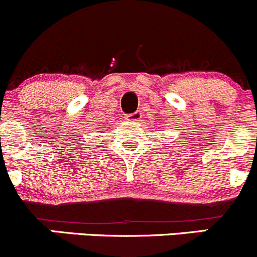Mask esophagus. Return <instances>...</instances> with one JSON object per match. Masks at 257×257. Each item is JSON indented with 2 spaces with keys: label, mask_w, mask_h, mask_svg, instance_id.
I'll return each instance as SVG.
<instances>
[{
  "label": "esophagus",
  "mask_w": 257,
  "mask_h": 257,
  "mask_svg": "<svg viewBox=\"0 0 257 257\" xmlns=\"http://www.w3.org/2000/svg\"><path fill=\"white\" fill-rule=\"evenodd\" d=\"M142 117V113L140 112V111H136V112L131 113V115H127L126 116V120L131 121V122H137V121L141 120Z\"/></svg>",
  "instance_id": "esophagus-1"
}]
</instances>
